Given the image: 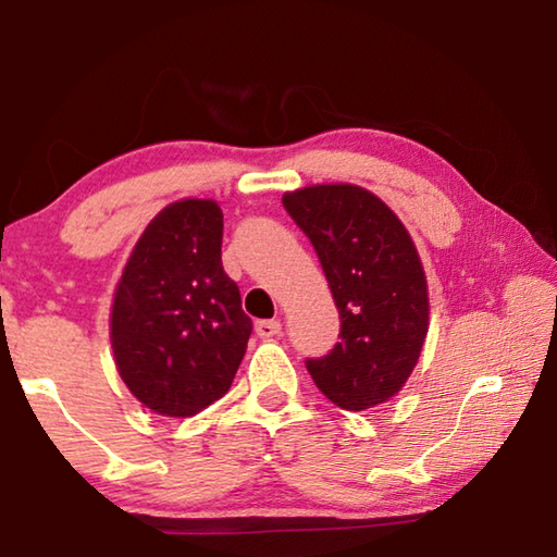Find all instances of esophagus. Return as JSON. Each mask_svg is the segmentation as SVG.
<instances>
[{
  "mask_svg": "<svg viewBox=\"0 0 557 557\" xmlns=\"http://www.w3.org/2000/svg\"><path fill=\"white\" fill-rule=\"evenodd\" d=\"M282 332V324L275 322V319H265V322H258L256 324V334L260 338H272V336H280Z\"/></svg>",
  "mask_w": 557,
  "mask_h": 557,
  "instance_id": "esophagus-1",
  "label": "esophagus"
}]
</instances>
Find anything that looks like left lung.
Segmentation results:
<instances>
[{"label": "left lung", "mask_w": 557, "mask_h": 557, "mask_svg": "<svg viewBox=\"0 0 557 557\" xmlns=\"http://www.w3.org/2000/svg\"><path fill=\"white\" fill-rule=\"evenodd\" d=\"M282 203L312 240L342 317V342L309 358V375L344 410L391 400L418 366L430 326L428 277L408 228L356 184L305 186Z\"/></svg>", "instance_id": "obj_1"}]
</instances>
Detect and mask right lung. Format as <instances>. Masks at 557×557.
<instances>
[{"instance_id": "obj_1", "label": "right lung", "mask_w": 557, "mask_h": 557, "mask_svg": "<svg viewBox=\"0 0 557 557\" xmlns=\"http://www.w3.org/2000/svg\"><path fill=\"white\" fill-rule=\"evenodd\" d=\"M223 211L182 199L132 248L110 309V344L129 393L164 418H191L228 393L250 317L221 262Z\"/></svg>"}]
</instances>
